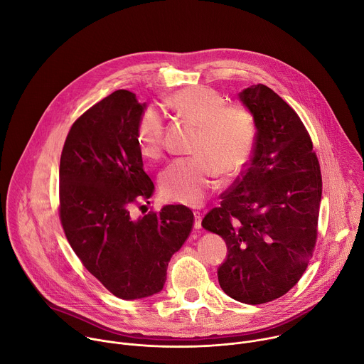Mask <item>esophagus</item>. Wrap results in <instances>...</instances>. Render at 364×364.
Segmentation results:
<instances>
[{
	"instance_id": "34e87169",
	"label": "esophagus",
	"mask_w": 364,
	"mask_h": 364,
	"mask_svg": "<svg viewBox=\"0 0 364 364\" xmlns=\"http://www.w3.org/2000/svg\"><path fill=\"white\" fill-rule=\"evenodd\" d=\"M201 228V215L198 212H194V229Z\"/></svg>"
}]
</instances>
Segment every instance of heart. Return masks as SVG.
I'll return each instance as SVG.
<instances>
[{"label": "heart", "mask_w": 364, "mask_h": 364, "mask_svg": "<svg viewBox=\"0 0 364 364\" xmlns=\"http://www.w3.org/2000/svg\"><path fill=\"white\" fill-rule=\"evenodd\" d=\"M170 107L198 127L194 157L178 159L163 171L161 188L167 198L198 205L216 187L219 171L236 174L249 160L255 141L252 115L237 107H226L225 99L210 87H186L168 97ZM164 124L160 112L148 108L139 118L136 141L145 157L161 152Z\"/></svg>", "instance_id": "b5f03b06"}]
</instances>
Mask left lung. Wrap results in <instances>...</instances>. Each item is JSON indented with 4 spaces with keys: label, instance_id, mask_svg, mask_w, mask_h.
I'll use <instances>...</instances> for the list:
<instances>
[{
    "label": "left lung",
    "instance_id": "obj_1",
    "mask_svg": "<svg viewBox=\"0 0 364 364\" xmlns=\"http://www.w3.org/2000/svg\"><path fill=\"white\" fill-rule=\"evenodd\" d=\"M256 134L249 164L201 226L222 236L220 288L243 304L287 294L313 256L323 181L313 142L296 112L265 85L237 95Z\"/></svg>",
    "mask_w": 364,
    "mask_h": 364
}]
</instances>
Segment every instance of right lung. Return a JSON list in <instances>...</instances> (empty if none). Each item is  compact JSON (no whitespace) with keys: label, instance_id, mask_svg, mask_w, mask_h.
Returning a JSON list of instances; mask_svg holds the SVG:
<instances>
[{"label":"right lung","instance_id":"add662e5","mask_svg":"<svg viewBox=\"0 0 364 364\" xmlns=\"http://www.w3.org/2000/svg\"><path fill=\"white\" fill-rule=\"evenodd\" d=\"M145 109L124 89L97 102L70 128L59 168L60 220L72 249L103 287L127 301L161 292L170 259L194 220L183 204L136 219L129 213L132 203L154 193L136 141Z\"/></svg>","mask_w":364,"mask_h":364}]
</instances>
